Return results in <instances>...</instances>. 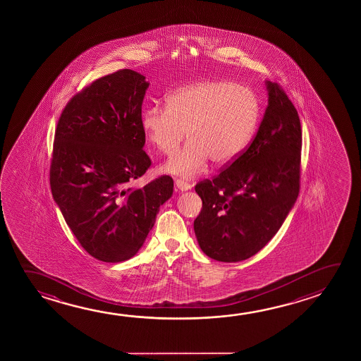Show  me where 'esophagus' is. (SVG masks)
<instances>
[{"label":"esophagus","instance_id":"1","mask_svg":"<svg viewBox=\"0 0 361 361\" xmlns=\"http://www.w3.org/2000/svg\"><path fill=\"white\" fill-rule=\"evenodd\" d=\"M175 185H176V189L178 191H189L191 189V186H190V183H186V181H183L181 178H178L175 181Z\"/></svg>","mask_w":361,"mask_h":361}]
</instances>
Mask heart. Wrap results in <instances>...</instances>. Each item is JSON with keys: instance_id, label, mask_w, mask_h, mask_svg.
<instances>
[{"instance_id": "1", "label": "heart", "mask_w": 361, "mask_h": 361, "mask_svg": "<svg viewBox=\"0 0 361 361\" xmlns=\"http://www.w3.org/2000/svg\"><path fill=\"white\" fill-rule=\"evenodd\" d=\"M166 106H147L141 124L148 142L162 154H171L186 130L188 143L162 166L167 173L183 178L199 175L209 160L216 166L237 160L255 136L260 117L255 92L231 80L180 87L167 95Z\"/></svg>"}]
</instances>
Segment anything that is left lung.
<instances>
[{
  "instance_id": "8db88e82",
  "label": "left lung",
  "mask_w": 361,
  "mask_h": 361,
  "mask_svg": "<svg viewBox=\"0 0 361 361\" xmlns=\"http://www.w3.org/2000/svg\"><path fill=\"white\" fill-rule=\"evenodd\" d=\"M268 106L253 142L213 181L195 186L201 250L235 263L257 255L279 231L300 191L301 123L283 90L264 82Z\"/></svg>"
}]
</instances>
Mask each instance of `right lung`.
I'll return each instance as SVG.
<instances>
[{
  "label": "right lung",
  "instance_id": "right-lung-1",
  "mask_svg": "<svg viewBox=\"0 0 361 361\" xmlns=\"http://www.w3.org/2000/svg\"><path fill=\"white\" fill-rule=\"evenodd\" d=\"M148 85L130 69L101 78L68 103L55 130L54 200L80 245L106 263L138 253L173 192L170 176L130 186L151 166L141 124Z\"/></svg>",
  "mask_w": 361,
  "mask_h": 361
}]
</instances>
